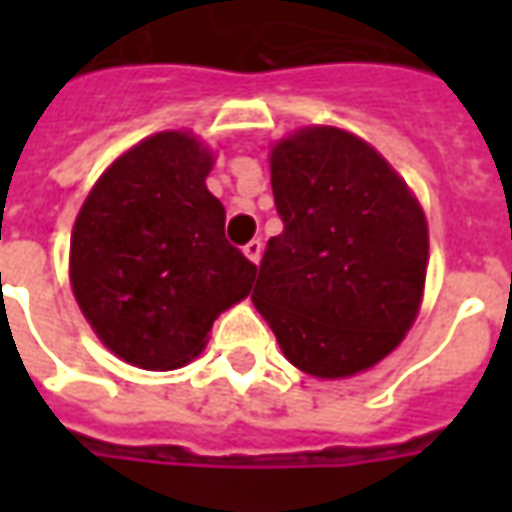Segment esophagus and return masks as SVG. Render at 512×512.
Returning a JSON list of instances; mask_svg holds the SVG:
<instances>
[{
  "label": "esophagus",
  "mask_w": 512,
  "mask_h": 512,
  "mask_svg": "<svg viewBox=\"0 0 512 512\" xmlns=\"http://www.w3.org/2000/svg\"><path fill=\"white\" fill-rule=\"evenodd\" d=\"M244 255L249 257L252 263H260V257H263V244H260V238H252V241L244 246Z\"/></svg>",
  "instance_id": "34e87169"
}]
</instances>
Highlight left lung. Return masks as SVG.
I'll return each instance as SVG.
<instances>
[{"instance_id":"obj_1","label":"left lung","mask_w":512,"mask_h":512,"mask_svg":"<svg viewBox=\"0 0 512 512\" xmlns=\"http://www.w3.org/2000/svg\"><path fill=\"white\" fill-rule=\"evenodd\" d=\"M271 189L285 230L260 260L257 312L290 365L315 378L362 373L417 318L425 213L376 147L332 126L274 145Z\"/></svg>"}]
</instances>
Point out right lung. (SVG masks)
<instances>
[{"label": "right lung", "instance_id": "1", "mask_svg": "<svg viewBox=\"0 0 512 512\" xmlns=\"http://www.w3.org/2000/svg\"><path fill=\"white\" fill-rule=\"evenodd\" d=\"M208 147L186 131L142 139L98 178L71 235V288L123 362L175 370L208 343L219 312L249 296L257 266L224 238L205 178Z\"/></svg>", "mask_w": 512, "mask_h": 512}]
</instances>
